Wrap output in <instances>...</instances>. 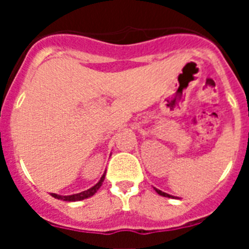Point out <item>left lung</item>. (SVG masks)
<instances>
[{"label":"left lung","instance_id":"obj_1","mask_svg":"<svg viewBox=\"0 0 249 249\" xmlns=\"http://www.w3.org/2000/svg\"><path fill=\"white\" fill-rule=\"evenodd\" d=\"M155 191H156V192H157L158 195H160V196H163V197H168V198H173V196L168 195V193H164V192H162V191L157 190V188H155Z\"/></svg>","mask_w":249,"mask_h":249}]
</instances>
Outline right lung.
Wrapping results in <instances>:
<instances>
[{"label": "right lung", "mask_w": 249, "mask_h": 249, "mask_svg": "<svg viewBox=\"0 0 249 249\" xmlns=\"http://www.w3.org/2000/svg\"><path fill=\"white\" fill-rule=\"evenodd\" d=\"M105 175H106V173H105ZM105 175L101 177L100 182H98L97 184H94L93 187H91V188H89V190H87V191H83V192L76 193V195H71V196H59V195H56V193H51V196H52V197H54V198H57V199H62V201H67V202L82 201V199H85V198H89V197H91V196H93L94 193L97 192L98 188L102 186V182H103V179H105Z\"/></svg>", "instance_id": "obj_1"}]
</instances>
